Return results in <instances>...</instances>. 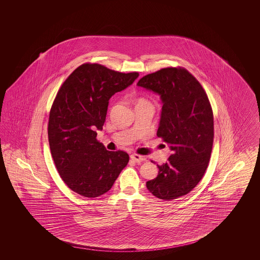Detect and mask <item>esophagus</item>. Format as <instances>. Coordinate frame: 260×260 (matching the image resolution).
Wrapping results in <instances>:
<instances>
[{
	"label": "esophagus",
	"instance_id": "1",
	"mask_svg": "<svg viewBox=\"0 0 260 260\" xmlns=\"http://www.w3.org/2000/svg\"><path fill=\"white\" fill-rule=\"evenodd\" d=\"M131 159L136 162H140V161H145L146 157L145 156H141V155H137V154H132L131 155Z\"/></svg>",
	"mask_w": 260,
	"mask_h": 260
}]
</instances>
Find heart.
<instances>
[{
  "mask_svg": "<svg viewBox=\"0 0 260 260\" xmlns=\"http://www.w3.org/2000/svg\"><path fill=\"white\" fill-rule=\"evenodd\" d=\"M137 102H147L146 100H144V99H139Z\"/></svg>",
  "mask_w": 260,
  "mask_h": 260,
  "instance_id": "heart-1",
  "label": "heart"
}]
</instances>
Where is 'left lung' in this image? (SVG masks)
Wrapping results in <instances>:
<instances>
[{
  "instance_id": "8db88e82",
  "label": "left lung",
  "mask_w": 260,
  "mask_h": 260,
  "mask_svg": "<svg viewBox=\"0 0 260 260\" xmlns=\"http://www.w3.org/2000/svg\"><path fill=\"white\" fill-rule=\"evenodd\" d=\"M137 86L160 95L157 136L173 152L166 164L157 165L158 175L146 187L166 201L184 196L200 182L210 161L213 115L208 95L196 78L182 68L169 67L146 75Z\"/></svg>"
}]
</instances>
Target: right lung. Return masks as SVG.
Instances as JSON below:
<instances>
[{
  "instance_id": "right-lung-1",
  "label": "right lung",
  "mask_w": 260,
  "mask_h": 260,
  "mask_svg": "<svg viewBox=\"0 0 260 260\" xmlns=\"http://www.w3.org/2000/svg\"><path fill=\"white\" fill-rule=\"evenodd\" d=\"M139 74L121 73L100 64L79 66L63 83L51 106L49 142L55 167L71 190L87 198L108 192L129 157L98 141L109 99Z\"/></svg>"
}]
</instances>
